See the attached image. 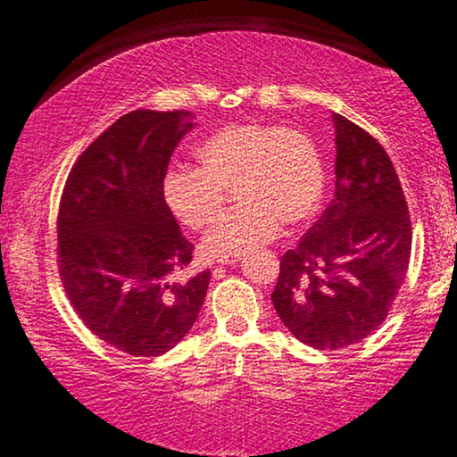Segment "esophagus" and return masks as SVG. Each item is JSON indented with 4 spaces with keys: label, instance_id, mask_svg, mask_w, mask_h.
Returning <instances> with one entry per match:
<instances>
[{
    "label": "esophagus",
    "instance_id": "34e87169",
    "mask_svg": "<svg viewBox=\"0 0 457 457\" xmlns=\"http://www.w3.org/2000/svg\"><path fill=\"white\" fill-rule=\"evenodd\" d=\"M237 261H240V254H237V256H229V259H221L220 262H221V265H229V267H231V265H236Z\"/></svg>",
    "mask_w": 457,
    "mask_h": 457
}]
</instances>
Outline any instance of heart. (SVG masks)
Masks as SVG:
<instances>
[{
  "instance_id": "heart-1",
  "label": "heart",
  "mask_w": 457,
  "mask_h": 457,
  "mask_svg": "<svg viewBox=\"0 0 457 457\" xmlns=\"http://www.w3.org/2000/svg\"><path fill=\"white\" fill-rule=\"evenodd\" d=\"M195 167H173L163 201L188 229H203L231 186L237 207L215 221L203 240L209 259H229L271 240L284 226L311 220L325 195V163L314 140L292 126L237 121L217 128L192 151Z\"/></svg>"
}]
</instances>
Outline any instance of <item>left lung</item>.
I'll return each instance as SVG.
<instances>
[{"label": "left lung", "instance_id": "obj_1", "mask_svg": "<svg viewBox=\"0 0 457 457\" xmlns=\"http://www.w3.org/2000/svg\"><path fill=\"white\" fill-rule=\"evenodd\" d=\"M336 195L281 256L271 294L281 323L317 350H339L387 319L406 278L412 223L394 163L369 132L333 113Z\"/></svg>", "mask_w": 457, "mask_h": 457}]
</instances>
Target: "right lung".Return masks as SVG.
<instances>
[{"label": "right lung", "instance_id": "right-lung-1", "mask_svg": "<svg viewBox=\"0 0 457 457\" xmlns=\"http://www.w3.org/2000/svg\"><path fill=\"white\" fill-rule=\"evenodd\" d=\"M188 112L137 109L74 163L57 215V265L74 311L103 342L162 356L192 329L211 271L176 279L195 246L163 201L170 157Z\"/></svg>", "mask_w": 457, "mask_h": 457}]
</instances>
